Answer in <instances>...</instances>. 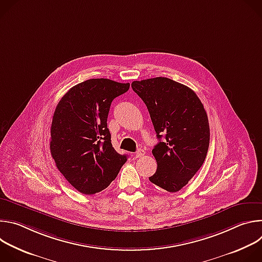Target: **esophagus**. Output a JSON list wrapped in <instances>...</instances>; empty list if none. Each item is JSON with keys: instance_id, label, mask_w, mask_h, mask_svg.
<instances>
[{"instance_id": "obj_1", "label": "esophagus", "mask_w": 262, "mask_h": 262, "mask_svg": "<svg viewBox=\"0 0 262 262\" xmlns=\"http://www.w3.org/2000/svg\"><path fill=\"white\" fill-rule=\"evenodd\" d=\"M145 156V151L143 150V149H138V150H137V152L135 154V158L136 159H140V158H142V157H144Z\"/></svg>"}]
</instances>
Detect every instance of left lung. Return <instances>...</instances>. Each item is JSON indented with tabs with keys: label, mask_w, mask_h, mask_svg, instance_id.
<instances>
[{
	"label": "left lung",
	"mask_w": 262,
	"mask_h": 262,
	"mask_svg": "<svg viewBox=\"0 0 262 262\" xmlns=\"http://www.w3.org/2000/svg\"><path fill=\"white\" fill-rule=\"evenodd\" d=\"M132 88L146 104L160 140L152 149L158 169L149 180L170 193L178 192L207 155L210 134L204 106L191 88L168 78L135 81Z\"/></svg>",
	"instance_id": "1"
}]
</instances>
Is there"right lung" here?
<instances>
[{
	"label": "right lung",
	"mask_w": 262,
	"mask_h": 262,
	"mask_svg": "<svg viewBox=\"0 0 262 262\" xmlns=\"http://www.w3.org/2000/svg\"><path fill=\"white\" fill-rule=\"evenodd\" d=\"M129 89L108 79H91L70 88L54 112L51 155L66 180L85 195L99 193L127 160L111 143L106 120L112 101Z\"/></svg>",
	"instance_id": "obj_1"
}]
</instances>
